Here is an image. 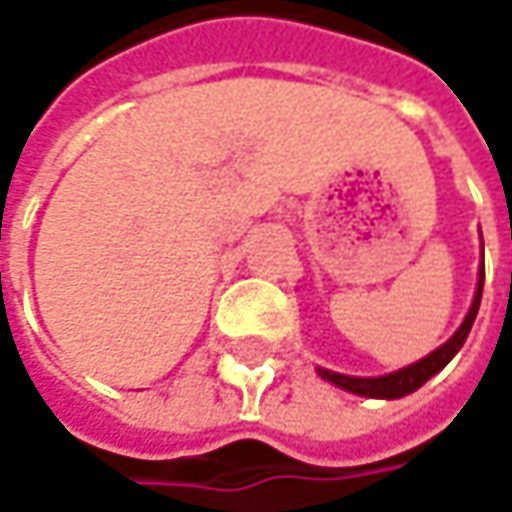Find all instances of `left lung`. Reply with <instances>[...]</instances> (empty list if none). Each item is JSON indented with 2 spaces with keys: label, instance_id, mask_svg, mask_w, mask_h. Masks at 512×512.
Here are the masks:
<instances>
[{
  "label": "left lung",
  "instance_id": "obj_1",
  "mask_svg": "<svg viewBox=\"0 0 512 512\" xmlns=\"http://www.w3.org/2000/svg\"><path fill=\"white\" fill-rule=\"evenodd\" d=\"M481 289H484V263H481V272H478V289L476 298H473V306L467 312L464 323L458 326V332L447 341L444 346H438L435 352H430L427 358H421L418 364L412 367L398 369L392 375H384V378H352V375H341V372H329V369H318V375L332 381L335 387L346 389V392H355V395H367V398H401V395H410L421 384H427L433 378L438 369H444L450 364V358L456 355L461 344L467 341L470 329H473V321L478 315V303H481Z\"/></svg>",
  "mask_w": 512,
  "mask_h": 512
}]
</instances>
